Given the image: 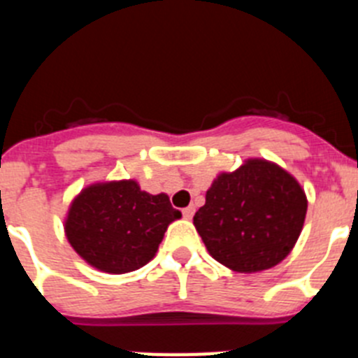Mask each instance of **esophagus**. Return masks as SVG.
I'll list each match as a JSON object with an SVG mask.
<instances>
[{"mask_svg":"<svg viewBox=\"0 0 358 358\" xmlns=\"http://www.w3.org/2000/svg\"><path fill=\"white\" fill-rule=\"evenodd\" d=\"M194 213H195V208L194 206H188V208H185V210H182V217H185L186 220H192Z\"/></svg>","mask_w":358,"mask_h":358,"instance_id":"34e87169","label":"esophagus"}]
</instances>
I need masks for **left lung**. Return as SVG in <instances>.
Here are the masks:
<instances>
[{
  "label": "left lung",
  "instance_id": "left-lung-1",
  "mask_svg": "<svg viewBox=\"0 0 358 358\" xmlns=\"http://www.w3.org/2000/svg\"><path fill=\"white\" fill-rule=\"evenodd\" d=\"M306 208L305 189L292 173L274 161L249 157L215 177L194 226L218 264L235 273H262L290 255Z\"/></svg>",
  "mask_w": 358,
  "mask_h": 358
}]
</instances>
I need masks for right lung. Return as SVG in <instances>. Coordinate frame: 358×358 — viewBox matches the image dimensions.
<instances>
[{"label": "right lung", "instance_id": "1", "mask_svg": "<svg viewBox=\"0 0 358 358\" xmlns=\"http://www.w3.org/2000/svg\"><path fill=\"white\" fill-rule=\"evenodd\" d=\"M181 211L166 194L152 195L136 179L98 181L69 202L64 233L87 265L107 274L138 271L156 256L159 243Z\"/></svg>", "mask_w": 358, "mask_h": 358}]
</instances>
